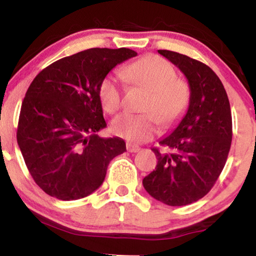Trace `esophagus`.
Here are the masks:
<instances>
[{
	"instance_id": "1",
	"label": "esophagus",
	"mask_w": 256,
	"mask_h": 256,
	"mask_svg": "<svg viewBox=\"0 0 256 256\" xmlns=\"http://www.w3.org/2000/svg\"><path fill=\"white\" fill-rule=\"evenodd\" d=\"M126 149H128V152H137L140 150V146L136 144H131V143H128V144H126Z\"/></svg>"
}]
</instances>
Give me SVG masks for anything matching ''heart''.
<instances>
[{
    "mask_svg": "<svg viewBox=\"0 0 256 256\" xmlns=\"http://www.w3.org/2000/svg\"><path fill=\"white\" fill-rule=\"evenodd\" d=\"M124 76L130 83L149 91L142 110L146 114H120L113 119L110 131L128 142L142 143L158 132V122L171 126L182 118L190 101L186 83L178 79L177 71L170 61L150 55L125 67ZM122 80L116 74H108L98 88L102 108L108 114L116 113L122 104Z\"/></svg>",
    "mask_w": 256,
    "mask_h": 256,
    "instance_id": "1",
    "label": "heart"
}]
</instances>
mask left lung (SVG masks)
<instances>
[{
    "instance_id": "8db88e82",
    "label": "left lung",
    "mask_w": 256,
    "mask_h": 256,
    "mask_svg": "<svg viewBox=\"0 0 256 256\" xmlns=\"http://www.w3.org/2000/svg\"><path fill=\"white\" fill-rule=\"evenodd\" d=\"M158 52L184 73L190 101L177 128L158 142L168 152L152 148L158 164L143 186L162 204L186 206L207 195L224 168L232 140L230 102L207 64L176 52Z\"/></svg>"
}]
</instances>
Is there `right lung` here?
<instances>
[{
	"instance_id": "right-lung-1",
	"label": "right lung",
	"mask_w": 256,
	"mask_h": 256,
	"mask_svg": "<svg viewBox=\"0 0 256 256\" xmlns=\"http://www.w3.org/2000/svg\"><path fill=\"white\" fill-rule=\"evenodd\" d=\"M128 48H91L55 61L28 86L16 140L28 172L44 192L62 201L83 198L104 183L107 167L126 150L124 140L101 138L106 128L101 82L136 56Z\"/></svg>"
}]
</instances>
